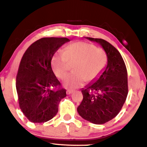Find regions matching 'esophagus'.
<instances>
[{
    "label": "esophagus",
    "mask_w": 147,
    "mask_h": 147,
    "mask_svg": "<svg viewBox=\"0 0 147 147\" xmlns=\"http://www.w3.org/2000/svg\"><path fill=\"white\" fill-rule=\"evenodd\" d=\"M74 91L73 90H68L66 91V94H67V95H69V94H71L72 93H73Z\"/></svg>",
    "instance_id": "esophagus-1"
}]
</instances>
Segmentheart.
Segmentation results:
<instances>
[{
    "label": "heart",
    "mask_w": 147,
    "mask_h": 147,
    "mask_svg": "<svg viewBox=\"0 0 147 147\" xmlns=\"http://www.w3.org/2000/svg\"><path fill=\"white\" fill-rule=\"evenodd\" d=\"M108 62L107 51L103 48L96 47L86 42H76L68 45L62 51L54 53L51 66L55 75L64 79L70 70V64L75 63L72 73L64 81L68 88L82 86L87 80L97 79L105 70Z\"/></svg>",
    "instance_id": "1"
}]
</instances>
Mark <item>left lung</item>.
<instances>
[{
    "instance_id": "8db88e82",
    "label": "left lung",
    "mask_w": 147,
    "mask_h": 147,
    "mask_svg": "<svg viewBox=\"0 0 147 147\" xmlns=\"http://www.w3.org/2000/svg\"><path fill=\"white\" fill-rule=\"evenodd\" d=\"M99 43L108 55L105 71L99 79L81 90L83 99L77 108L81 117L95 124H104L115 117L128 94L127 72L117 49L102 38L87 37Z\"/></svg>"
}]
</instances>
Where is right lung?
I'll use <instances>...</instances> for the list:
<instances>
[{"instance_id":"1","label":"right lung","mask_w":147,"mask_h":147,"mask_svg":"<svg viewBox=\"0 0 147 147\" xmlns=\"http://www.w3.org/2000/svg\"><path fill=\"white\" fill-rule=\"evenodd\" d=\"M67 38L45 37L31 45L20 62L16 77L20 108L32 123H44L58 112L61 100L66 96L51 68L54 53L69 42Z\"/></svg>"}]
</instances>
